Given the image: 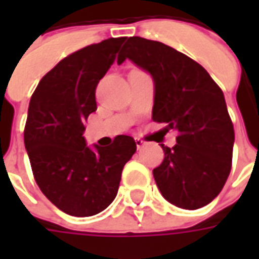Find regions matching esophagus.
I'll list each match as a JSON object with an SVG mask.
<instances>
[{
  "label": "esophagus",
  "mask_w": 259,
  "mask_h": 259,
  "mask_svg": "<svg viewBox=\"0 0 259 259\" xmlns=\"http://www.w3.org/2000/svg\"><path fill=\"white\" fill-rule=\"evenodd\" d=\"M146 144V141H143L141 139H136V147H137V150H140L141 147H144Z\"/></svg>",
  "instance_id": "obj_1"
}]
</instances>
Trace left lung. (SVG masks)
I'll use <instances>...</instances> for the list:
<instances>
[{
	"mask_svg": "<svg viewBox=\"0 0 259 259\" xmlns=\"http://www.w3.org/2000/svg\"><path fill=\"white\" fill-rule=\"evenodd\" d=\"M130 59L154 80L152 119L179 135L163 146L162 163L152 170L163 198L198 209L217 197L232 168L234 130L222 90L200 64L159 41L130 37L118 57Z\"/></svg>",
	"mask_w": 259,
	"mask_h": 259,
	"instance_id": "left-lung-1",
	"label": "left lung"
}]
</instances>
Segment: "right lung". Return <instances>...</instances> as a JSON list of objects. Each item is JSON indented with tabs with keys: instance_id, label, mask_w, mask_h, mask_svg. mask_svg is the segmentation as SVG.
<instances>
[{
	"instance_id": "1",
	"label": "right lung",
	"mask_w": 259,
	"mask_h": 259,
	"mask_svg": "<svg viewBox=\"0 0 259 259\" xmlns=\"http://www.w3.org/2000/svg\"><path fill=\"white\" fill-rule=\"evenodd\" d=\"M124 40L108 38L70 54L40 80L29 104L25 147L36 183L72 217L100 213L115 200L124 163L136 152L130 136L93 148L83 136L84 122L97 109V84Z\"/></svg>"
}]
</instances>
